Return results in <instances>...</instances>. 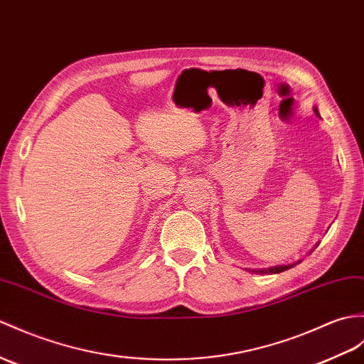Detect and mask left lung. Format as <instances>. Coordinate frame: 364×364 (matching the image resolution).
Instances as JSON below:
<instances>
[{
	"instance_id": "1",
	"label": "left lung",
	"mask_w": 364,
	"mask_h": 364,
	"mask_svg": "<svg viewBox=\"0 0 364 364\" xmlns=\"http://www.w3.org/2000/svg\"><path fill=\"white\" fill-rule=\"evenodd\" d=\"M314 112L316 116H319L318 113V108L314 107ZM296 264H290V265H276V267H269V268H260V269H251V268H245L248 269L250 273H256V274H276V273H282L285 269H290L293 268Z\"/></svg>"
}]
</instances>
